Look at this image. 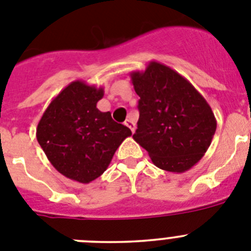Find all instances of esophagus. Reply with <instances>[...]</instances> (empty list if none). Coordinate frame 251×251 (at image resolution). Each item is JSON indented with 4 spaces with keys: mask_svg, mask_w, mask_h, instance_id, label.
I'll use <instances>...</instances> for the list:
<instances>
[{
    "mask_svg": "<svg viewBox=\"0 0 251 251\" xmlns=\"http://www.w3.org/2000/svg\"><path fill=\"white\" fill-rule=\"evenodd\" d=\"M124 124H126V126L132 130V132H134V129H136V123H134L133 119H127V121L124 122Z\"/></svg>",
    "mask_w": 251,
    "mask_h": 251,
    "instance_id": "obj_1",
    "label": "esophagus"
}]
</instances>
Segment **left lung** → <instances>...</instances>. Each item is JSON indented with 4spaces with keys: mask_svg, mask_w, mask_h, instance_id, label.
<instances>
[{
    "mask_svg": "<svg viewBox=\"0 0 251 251\" xmlns=\"http://www.w3.org/2000/svg\"><path fill=\"white\" fill-rule=\"evenodd\" d=\"M130 79L139 97L133 139L161 170L182 174L194 167L216 130L211 106L186 77L158 61L132 72Z\"/></svg>",
    "mask_w": 251,
    "mask_h": 251,
    "instance_id": "left-lung-1",
    "label": "left lung"
}]
</instances>
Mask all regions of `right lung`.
<instances>
[{
    "instance_id": "right-lung-1",
    "label": "right lung",
    "mask_w": 251,
    "mask_h": 251,
    "mask_svg": "<svg viewBox=\"0 0 251 251\" xmlns=\"http://www.w3.org/2000/svg\"><path fill=\"white\" fill-rule=\"evenodd\" d=\"M104 89L75 80L55 97L36 128V138L60 174L89 183L103 175L130 129L100 112Z\"/></svg>"
}]
</instances>
